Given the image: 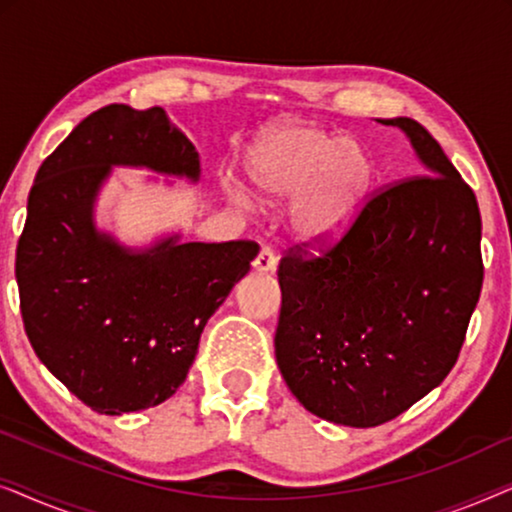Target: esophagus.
<instances>
[{
	"label": "esophagus",
	"instance_id": "1",
	"mask_svg": "<svg viewBox=\"0 0 512 512\" xmlns=\"http://www.w3.org/2000/svg\"><path fill=\"white\" fill-rule=\"evenodd\" d=\"M277 268V256L270 247H261L258 256L254 258V270L256 272H272Z\"/></svg>",
	"mask_w": 512,
	"mask_h": 512
}]
</instances>
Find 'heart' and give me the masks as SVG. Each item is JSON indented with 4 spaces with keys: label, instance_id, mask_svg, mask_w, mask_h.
I'll use <instances>...</instances> for the list:
<instances>
[{
    "label": "heart",
    "instance_id": "heart-1",
    "mask_svg": "<svg viewBox=\"0 0 512 512\" xmlns=\"http://www.w3.org/2000/svg\"><path fill=\"white\" fill-rule=\"evenodd\" d=\"M375 172L361 139L305 123L272 125L247 153L251 191L265 205L296 198L293 223L305 242L342 235L366 202Z\"/></svg>",
    "mask_w": 512,
    "mask_h": 512
}]
</instances>
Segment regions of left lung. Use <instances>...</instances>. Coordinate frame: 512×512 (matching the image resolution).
Wrapping results in <instances>:
<instances>
[{"instance_id":"obj_1","label":"left lung","mask_w":512,"mask_h":512,"mask_svg":"<svg viewBox=\"0 0 512 512\" xmlns=\"http://www.w3.org/2000/svg\"><path fill=\"white\" fill-rule=\"evenodd\" d=\"M424 172L361 207L333 247L279 261L275 356L291 394L326 422L380 426L438 387L457 363L482 289V221L471 186L412 118Z\"/></svg>"}]
</instances>
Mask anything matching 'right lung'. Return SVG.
<instances>
[{
  "instance_id": "right-lung-1",
  "label": "right lung",
  "mask_w": 512,
  "mask_h": 512,
  "mask_svg": "<svg viewBox=\"0 0 512 512\" xmlns=\"http://www.w3.org/2000/svg\"><path fill=\"white\" fill-rule=\"evenodd\" d=\"M116 165L200 179L198 151L163 107L109 104L41 163L16 249L34 354L100 415L153 408L184 384L207 319L258 254L249 240L179 235L137 251L100 233L93 207Z\"/></svg>"
}]
</instances>
